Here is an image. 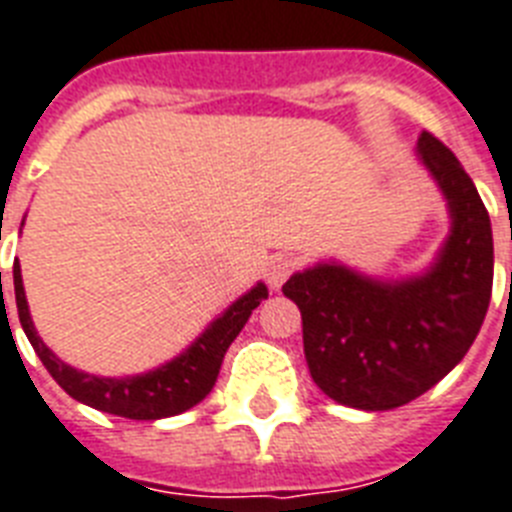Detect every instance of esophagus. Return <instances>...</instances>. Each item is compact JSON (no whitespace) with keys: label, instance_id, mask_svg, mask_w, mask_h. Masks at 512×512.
<instances>
[{"label":"esophagus","instance_id":"esophagus-1","mask_svg":"<svg viewBox=\"0 0 512 512\" xmlns=\"http://www.w3.org/2000/svg\"><path fill=\"white\" fill-rule=\"evenodd\" d=\"M299 260L292 255H276L273 260L268 263V268H265V278H268V284L273 286V289H278V286L284 284L286 278L292 276L294 270H297Z\"/></svg>","mask_w":512,"mask_h":512}]
</instances>
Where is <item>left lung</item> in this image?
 <instances>
[{
    "mask_svg": "<svg viewBox=\"0 0 512 512\" xmlns=\"http://www.w3.org/2000/svg\"><path fill=\"white\" fill-rule=\"evenodd\" d=\"M418 157L450 207L452 228L423 276L373 281L336 263L294 273L310 376L357 410H394L439 384L471 350L492 299V223L471 176L434 134Z\"/></svg>",
    "mask_w": 512,
    "mask_h": 512,
    "instance_id": "8db88e82",
    "label": "left lung"
}]
</instances>
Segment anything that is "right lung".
<instances>
[{"mask_svg":"<svg viewBox=\"0 0 512 512\" xmlns=\"http://www.w3.org/2000/svg\"><path fill=\"white\" fill-rule=\"evenodd\" d=\"M2 276V273H0ZM12 284H15V302H18L20 326L26 331L28 342L33 344L41 363L52 373V378L83 405L97 407L102 413L120 415V418H134V421H157V418H170V415L186 413L189 407L202 402L215 386V378L220 373L223 355L231 347L249 315L265 297L268 289L265 284H257L249 289L244 297H239L226 313L215 318L207 331L191 344L189 350L181 352L176 360L160 365L155 371L141 373V376L128 378H102L91 373L76 371L68 363L41 342V336L33 328L31 313H28L26 292H23V276H20V263L12 265Z\"/></svg>","mask_w":512,"mask_h":512,"instance_id":"1","label":"right lung"}]
</instances>
